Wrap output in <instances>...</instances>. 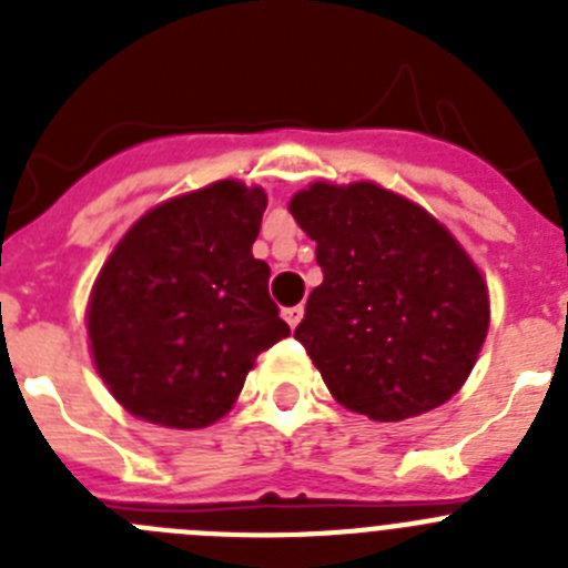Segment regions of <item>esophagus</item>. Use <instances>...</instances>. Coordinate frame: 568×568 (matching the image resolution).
I'll use <instances>...</instances> for the list:
<instances>
[{
    "mask_svg": "<svg viewBox=\"0 0 568 568\" xmlns=\"http://www.w3.org/2000/svg\"><path fill=\"white\" fill-rule=\"evenodd\" d=\"M281 315H284V321H287V324H290V327H298V321H301V315H304V310H301V307H287V310H284V313H281Z\"/></svg>",
    "mask_w": 568,
    "mask_h": 568,
    "instance_id": "esophagus-1",
    "label": "esophagus"
}]
</instances>
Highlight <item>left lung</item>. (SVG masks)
Instances as JSON below:
<instances>
[{
  "label": "left lung",
  "instance_id": "obj_1",
  "mask_svg": "<svg viewBox=\"0 0 568 568\" xmlns=\"http://www.w3.org/2000/svg\"><path fill=\"white\" fill-rule=\"evenodd\" d=\"M290 213L324 273L295 338L333 398L373 420L453 398L489 329L486 281L453 233L373 182H315Z\"/></svg>",
  "mask_w": 568,
  "mask_h": 568
}]
</instances>
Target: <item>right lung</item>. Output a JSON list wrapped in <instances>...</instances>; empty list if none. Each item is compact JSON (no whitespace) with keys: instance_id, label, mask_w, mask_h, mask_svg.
I'll list each match as a JSON object with an SVG mask.
<instances>
[{"instance_id":"obj_1","label":"right lung","mask_w":568,"mask_h":568,"mask_svg":"<svg viewBox=\"0 0 568 568\" xmlns=\"http://www.w3.org/2000/svg\"><path fill=\"white\" fill-rule=\"evenodd\" d=\"M267 193L215 182L144 213L104 261L88 304L93 361L135 418L202 429L239 398L258 353L287 338L253 258Z\"/></svg>"}]
</instances>
